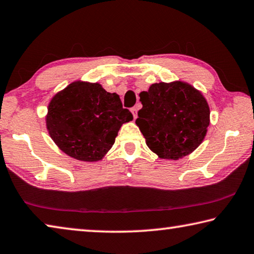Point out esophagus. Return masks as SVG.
<instances>
[{"mask_svg": "<svg viewBox=\"0 0 254 254\" xmlns=\"http://www.w3.org/2000/svg\"><path fill=\"white\" fill-rule=\"evenodd\" d=\"M131 112H132V114H133V118L136 119V117H137V110H136V107H132Z\"/></svg>", "mask_w": 254, "mask_h": 254, "instance_id": "1", "label": "esophagus"}]
</instances>
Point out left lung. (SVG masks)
Wrapping results in <instances>:
<instances>
[{
  "instance_id": "1",
  "label": "left lung",
  "mask_w": 254,
  "mask_h": 254,
  "mask_svg": "<svg viewBox=\"0 0 254 254\" xmlns=\"http://www.w3.org/2000/svg\"><path fill=\"white\" fill-rule=\"evenodd\" d=\"M142 109L135 124L151 151L178 160L203 142L209 106L199 91L184 81L152 84L140 93Z\"/></svg>"
}]
</instances>
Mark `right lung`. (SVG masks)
<instances>
[{
  "mask_svg": "<svg viewBox=\"0 0 254 254\" xmlns=\"http://www.w3.org/2000/svg\"><path fill=\"white\" fill-rule=\"evenodd\" d=\"M133 115L120 96L98 83L74 81L56 94L46 117L47 128L62 151L80 161H98L114 144L120 127Z\"/></svg>",
  "mask_w": 254,
  "mask_h": 254,
  "instance_id": "right-lung-1",
  "label": "right lung"
}]
</instances>
